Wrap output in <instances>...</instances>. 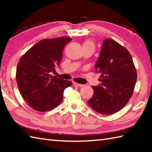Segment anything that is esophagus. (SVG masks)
<instances>
[{
	"instance_id": "obj_1",
	"label": "esophagus",
	"mask_w": 152,
	"mask_h": 152,
	"mask_svg": "<svg viewBox=\"0 0 152 152\" xmlns=\"http://www.w3.org/2000/svg\"><path fill=\"white\" fill-rule=\"evenodd\" d=\"M74 85L76 86H78V87H83V86H85L84 85H81V84H79L77 83H74Z\"/></svg>"
}]
</instances>
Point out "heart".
I'll use <instances>...</instances> for the list:
<instances>
[{
  "label": "heart",
  "mask_w": 152,
  "mask_h": 152,
  "mask_svg": "<svg viewBox=\"0 0 152 152\" xmlns=\"http://www.w3.org/2000/svg\"><path fill=\"white\" fill-rule=\"evenodd\" d=\"M83 46H90L94 48V43L91 40H87V41L85 42V43H83Z\"/></svg>",
  "instance_id": "heart-1"
}]
</instances>
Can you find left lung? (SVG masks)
<instances>
[{
	"label": "left lung",
	"instance_id": "1",
	"mask_svg": "<svg viewBox=\"0 0 152 152\" xmlns=\"http://www.w3.org/2000/svg\"><path fill=\"white\" fill-rule=\"evenodd\" d=\"M95 69L101 74L102 83L92 86L94 94L88 103L100 114L116 113L129 101L137 81V71L130 53L114 40L104 39Z\"/></svg>",
	"mask_w": 152,
	"mask_h": 152
}]
</instances>
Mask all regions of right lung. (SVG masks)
I'll list each match as a JSON object with an SVG mask.
<instances>
[{
  "mask_svg": "<svg viewBox=\"0 0 152 152\" xmlns=\"http://www.w3.org/2000/svg\"><path fill=\"white\" fill-rule=\"evenodd\" d=\"M68 37L43 39L28 50L18 62L16 80L20 94L33 109L47 112L62 102L64 91L70 80L51 76L62 58Z\"/></svg>",
  "mask_w": 152,
  "mask_h": 152,
  "instance_id": "1",
  "label": "right lung"
}]
</instances>
